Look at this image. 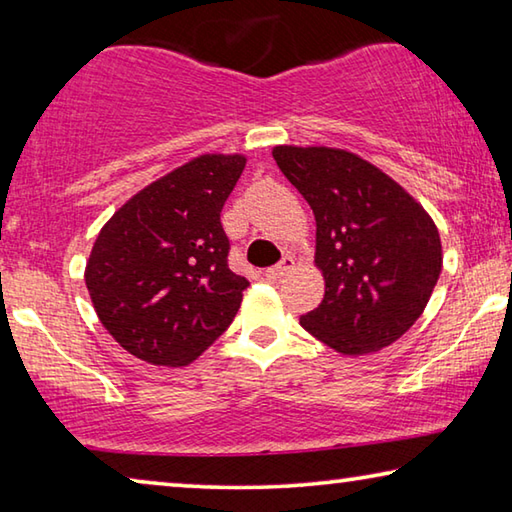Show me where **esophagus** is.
<instances>
[{"label": "esophagus", "instance_id": "34e87169", "mask_svg": "<svg viewBox=\"0 0 512 512\" xmlns=\"http://www.w3.org/2000/svg\"><path fill=\"white\" fill-rule=\"evenodd\" d=\"M293 264H296V262H293V257H282V262L271 266V268H266L264 275L268 277V280H280V277H284L291 271Z\"/></svg>", "mask_w": 512, "mask_h": 512}]
</instances>
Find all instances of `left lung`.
<instances>
[{
  "mask_svg": "<svg viewBox=\"0 0 512 512\" xmlns=\"http://www.w3.org/2000/svg\"><path fill=\"white\" fill-rule=\"evenodd\" d=\"M273 158L316 216L325 298L300 316L341 354L377 352L427 307L443 268L436 223L375 164L329 146H275Z\"/></svg>",
  "mask_w": 512,
  "mask_h": 512,
  "instance_id": "1",
  "label": "left lung"
}]
</instances>
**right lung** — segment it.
I'll return each mask as SVG.
<instances>
[{"mask_svg": "<svg viewBox=\"0 0 512 512\" xmlns=\"http://www.w3.org/2000/svg\"><path fill=\"white\" fill-rule=\"evenodd\" d=\"M244 167V155H198L101 228L85 284L101 325L137 359L187 366L237 316L248 280L228 266L221 210Z\"/></svg>", "mask_w": 512, "mask_h": 512, "instance_id": "right-lung-1", "label": "right lung"}]
</instances>
